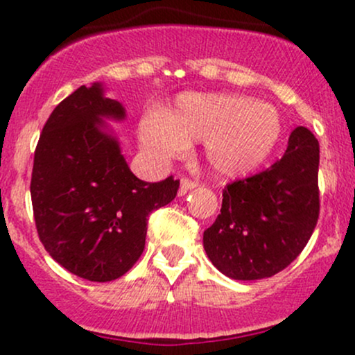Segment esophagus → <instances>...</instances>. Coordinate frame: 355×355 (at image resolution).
Listing matches in <instances>:
<instances>
[{
	"label": "esophagus",
	"mask_w": 355,
	"mask_h": 355,
	"mask_svg": "<svg viewBox=\"0 0 355 355\" xmlns=\"http://www.w3.org/2000/svg\"><path fill=\"white\" fill-rule=\"evenodd\" d=\"M198 187L197 180H190V178H183L180 183V195H185L189 190H193Z\"/></svg>",
	"instance_id": "esophagus-1"
}]
</instances>
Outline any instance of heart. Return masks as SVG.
Here are the masks:
<instances>
[{"label": "heart", "instance_id": "b5f03b06", "mask_svg": "<svg viewBox=\"0 0 355 355\" xmlns=\"http://www.w3.org/2000/svg\"><path fill=\"white\" fill-rule=\"evenodd\" d=\"M140 137L162 158L185 152L187 141H205L215 172L243 177L268 160L282 137V120L272 105L248 96L187 93L165 116L146 118Z\"/></svg>", "mask_w": 355, "mask_h": 355}]
</instances>
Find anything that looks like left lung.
Instances as JSON below:
<instances>
[{
    "mask_svg": "<svg viewBox=\"0 0 355 355\" xmlns=\"http://www.w3.org/2000/svg\"><path fill=\"white\" fill-rule=\"evenodd\" d=\"M203 248L223 275L259 280L279 274L312 237L320 211L319 141L297 126L284 157L263 172L227 183Z\"/></svg>",
    "mask_w": 355,
    "mask_h": 355,
    "instance_id": "obj_1",
    "label": "left lung"
}]
</instances>
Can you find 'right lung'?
Segmentation results:
<instances>
[{
  "mask_svg": "<svg viewBox=\"0 0 355 355\" xmlns=\"http://www.w3.org/2000/svg\"><path fill=\"white\" fill-rule=\"evenodd\" d=\"M125 118L101 85L80 87L53 110L35 150L31 203L38 237L61 267L92 282H110L144 254L153 210L177 197L173 175L137 178L101 118Z\"/></svg>",
  "mask_w": 355,
  "mask_h": 355,
  "instance_id": "add662e5",
  "label": "right lung"
}]
</instances>
